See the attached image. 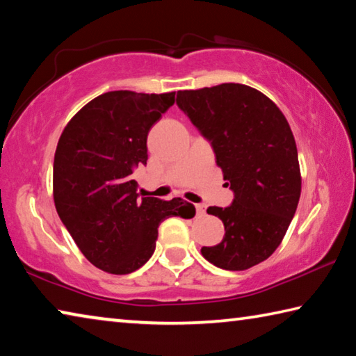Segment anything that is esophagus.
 I'll use <instances>...</instances> for the list:
<instances>
[{
  "mask_svg": "<svg viewBox=\"0 0 356 356\" xmlns=\"http://www.w3.org/2000/svg\"><path fill=\"white\" fill-rule=\"evenodd\" d=\"M196 212L197 215H206V204H196Z\"/></svg>",
  "mask_w": 356,
  "mask_h": 356,
  "instance_id": "1",
  "label": "esophagus"
}]
</instances>
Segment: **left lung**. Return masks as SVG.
Instances as JSON below:
<instances>
[{"label": "left lung", "mask_w": 356, "mask_h": 356, "mask_svg": "<svg viewBox=\"0 0 356 356\" xmlns=\"http://www.w3.org/2000/svg\"><path fill=\"white\" fill-rule=\"evenodd\" d=\"M177 105L212 144L234 191L229 207H209L225 237L201 252L215 267L240 272L273 254L301 193L297 144L287 119L267 95L238 83L179 91Z\"/></svg>", "instance_id": "obj_1"}]
</instances>
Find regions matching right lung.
Masks as SVG:
<instances>
[{
	"label": "right lung",
	"instance_id": "obj_1",
	"mask_svg": "<svg viewBox=\"0 0 356 356\" xmlns=\"http://www.w3.org/2000/svg\"><path fill=\"white\" fill-rule=\"evenodd\" d=\"M174 95L105 92L69 120L58 141L56 212L84 257L106 273L143 267L155 251L160 222L196 213L182 197H140L131 179L138 165H146L147 134L174 105Z\"/></svg>",
	"mask_w": 356,
	"mask_h": 356
}]
</instances>
